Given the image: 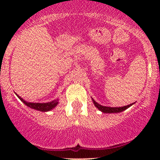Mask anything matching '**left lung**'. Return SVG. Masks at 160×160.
I'll return each mask as SVG.
<instances>
[{
    "label": "left lung",
    "instance_id": "8db88e82",
    "mask_svg": "<svg viewBox=\"0 0 160 160\" xmlns=\"http://www.w3.org/2000/svg\"><path fill=\"white\" fill-rule=\"evenodd\" d=\"M92 101H93V104H94V105L96 106L97 108H98V109H99L100 111H102L103 113H119V112H122V111L126 110L127 108H128L131 107V106L132 105V104H134V103H132V104H129V105H126V106H124V107H119V108H111V107H105V106H102L101 105V104H99L98 103H97L96 101H94V100L92 98Z\"/></svg>",
    "mask_w": 160,
    "mask_h": 160
}]
</instances>
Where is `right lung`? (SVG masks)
I'll return each mask as SVG.
<instances>
[{
	"label": "right lung",
	"mask_w": 160,
	"mask_h": 160,
	"mask_svg": "<svg viewBox=\"0 0 160 160\" xmlns=\"http://www.w3.org/2000/svg\"><path fill=\"white\" fill-rule=\"evenodd\" d=\"M18 96V98L25 104L28 107L31 108L32 109H35V110H38L40 111H43V112H46V111H49L52 110V108H54L56 105L58 104L59 102V100H54V101H51V102L48 103H31V102H27V101H24L20 96H18V94H16Z\"/></svg>",
	"instance_id": "add662e5"
}]
</instances>
